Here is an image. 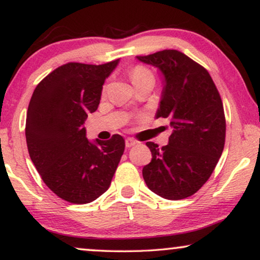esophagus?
Returning a JSON list of instances; mask_svg holds the SVG:
<instances>
[{
    "instance_id": "34e87169",
    "label": "esophagus",
    "mask_w": 260,
    "mask_h": 260,
    "mask_svg": "<svg viewBox=\"0 0 260 260\" xmlns=\"http://www.w3.org/2000/svg\"><path fill=\"white\" fill-rule=\"evenodd\" d=\"M136 144H137V142L133 140V138H126V140H125L126 148H131V147H134V145H136Z\"/></svg>"
}]
</instances>
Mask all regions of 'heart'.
<instances>
[{
	"mask_svg": "<svg viewBox=\"0 0 260 260\" xmlns=\"http://www.w3.org/2000/svg\"><path fill=\"white\" fill-rule=\"evenodd\" d=\"M130 79L135 85L145 80H154V74L150 70L145 69L143 66H137L130 72Z\"/></svg>",
	"mask_w": 260,
	"mask_h": 260,
	"instance_id": "b5f03b06",
	"label": "heart"
}]
</instances>
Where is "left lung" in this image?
<instances>
[{"label": "left lung", "instance_id": "left-lung-1", "mask_svg": "<svg viewBox=\"0 0 260 260\" xmlns=\"http://www.w3.org/2000/svg\"><path fill=\"white\" fill-rule=\"evenodd\" d=\"M136 59L161 73L155 118H168L173 129L161 149L147 142L152 158L142 170L143 179L161 198L181 200L204 186L222 154L226 122L221 98L207 71L183 53L165 49Z\"/></svg>", "mask_w": 260, "mask_h": 260}]
</instances>
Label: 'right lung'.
I'll use <instances>...</instances> for the list:
<instances>
[{"mask_svg": "<svg viewBox=\"0 0 260 260\" xmlns=\"http://www.w3.org/2000/svg\"><path fill=\"white\" fill-rule=\"evenodd\" d=\"M119 59L104 65L70 62L49 73L31 95L26 140L31 162L49 189L71 204H90L109 189L125 142L87 140L84 123L101 102Z\"/></svg>", "mask_w": 260, "mask_h": 260, "instance_id": "add662e5", "label": "right lung"}]
</instances>
